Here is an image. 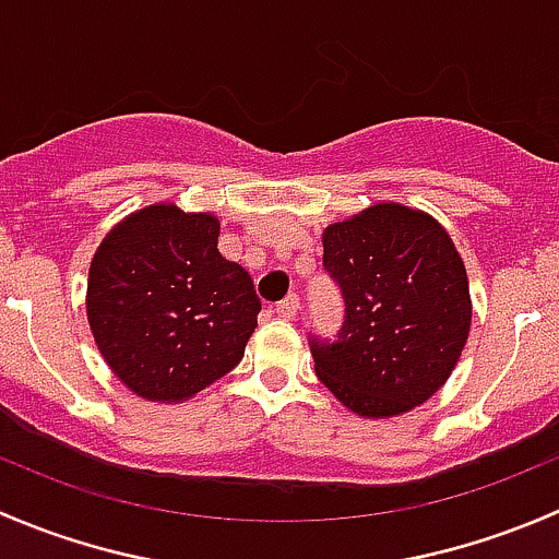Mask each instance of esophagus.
I'll use <instances>...</instances> for the list:
<instances>
[{"instance_id": "esophagus-1", "label": "esophagus", "mask_w": 559, "mask_h": 559, "mask_svg": "<svg viewBox=\"0 0 559 559\" xmlns=\"http://www.w3.org/2000/svg\"><path fill=\"white\" fill-rule=\"evenodd\" d=\"M297 311H300V297H297V295L284 297V300H281L278 306H275V313H278L281 319H286V321L297 319Z\"/></svg>"}]
</instances>
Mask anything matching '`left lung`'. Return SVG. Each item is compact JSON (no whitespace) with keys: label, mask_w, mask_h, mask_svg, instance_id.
I'll list each match as a JSON object with an SVG mask.
<instances>
[{"label":"left lung","mask_w":559,"mask_h":559,"mask_svg":"<svg viewBox=\"0 0 559 559\" xmlns=\"http://www.w3.org/2000/svg\"><path fill=\"white\" fill-rule=\"evenodd\" d=\"M324 270L346 302L337 341L311 337L319 381L368 419L430 400L471 332L467 273L447 229L400 202H376L321 235Z\"/></svg>","instance_id":"1"}]
</instances>
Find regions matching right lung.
<instances>
[{
	"mask_svg": "<svg viewBox=\"0 0 559 559\" xmlns=\"http://www.w3.org/2000/svg\"><path fill=\"white\" fill-rule=\"evenodd\" d=\"M262 311L251 275L218 251V218L156 202L118 222L88 267L99 354L134 394L180 403L243 359Z\"/></svg>",
	"mask_w": 559,
	"mask_h": 559,
	"instance_id": "add662e5",
	"label": "right lung"
}]
</instances>
